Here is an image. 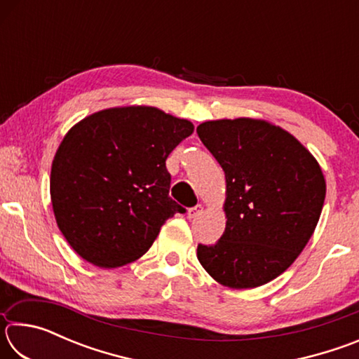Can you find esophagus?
Returning a JSON list of instances; mask_svg holds the SVG:
<instances>
[{"mask_svg": "<svg viewBox=\"0 0 359 359\" xmlns=\"http://www.w3.org/2000/svg\"><path fill=\"white\" fill-rule=\"evenodd\" d=\"M203 205L201 204H198V205H194V208H190L188 209V212H187V217L190 218V220H193V218H196V217H199L201 215V212H203Z\"/></svg>", "mask_w": 359, "mask_h": 359, "instance_id": "obj_1", "label": "esophagus"}]
</instances>
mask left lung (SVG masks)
<instances>
[{"label": "left lung", "mask_w": 359, "mask_h": 359, "mask_svg": "<svg viewBox=\"0 0 359 359\" xmlns=\"http://www.w3.org/2000/svg\"><path fill=\"white\" fill-rule=\"evenodd\" d=\"M226 179V228L198 259L223 287H261L288 269L312 238L325 175L297 139L266 120L223 118L196 128Z\"/></svg>", "instance_id": "left-lung-1"}]
</instances>
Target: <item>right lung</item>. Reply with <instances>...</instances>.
<instances>
[{
  "mask_svg": "<svg viewBox=\"0 0 359 359\" xmlns=\"http://www.w3.org/2000/svg\"><path fill=\"white\" fill-rule=\"evenodd\" d=\"M191 121L151 106L95 112L66 133L52 161L50 199L60 231L79 257L104 269L149 250L168 218L166 158Z\"/></svg>",
  "mask_w": 359,
  "mask_h": 359,
  "instance_id": "right-lung-1",
  "label": "right lung"
}]
</instances>
